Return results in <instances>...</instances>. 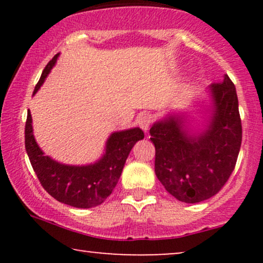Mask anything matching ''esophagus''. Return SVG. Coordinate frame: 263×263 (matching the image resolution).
<instances>
[{
	"mask_svg": "<svg viewBox=\"0 0 263 263\" xmlns=\"http://www.w3.org/2000/svg\"><path fill=\"white\" fill-rule=\"evenodd\" d=\"M152 122H153V116L148 112L141 114L138 118V124L140 125V128L145 132L148 130L149 125L152 124Z\"/></svg>",
	"mask_w": 263,
	"mask_h": 263,
	"instance_id": "34e87169",
	"label": "esophagus"
}]
</instances>
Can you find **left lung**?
Returning a JSON list of instances; mask_svg holds the SVG:
<instances>
[{"label":"left lung","instance_id":"8db88e82","mask_svg":"<svg viewBox=\"0 0 263 263\" xmlns=\"http://www.w3.org/2000/svg\"><path fill=\"white\" fill-rule=\"evenodd\" d=\"M210 116L200 132L185 127V115H167L149 129L154 171L164 188L185 203L204 201L228 182L242 143L236 87L228 75L210 86Z\"/></svg>","mask_w":263,"mask_h":263}]
</instances>
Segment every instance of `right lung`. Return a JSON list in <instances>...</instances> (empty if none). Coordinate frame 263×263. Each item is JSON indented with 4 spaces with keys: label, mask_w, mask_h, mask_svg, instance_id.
Here are the masks:
<instances>
[{
    "label": "right lung",
    "mask_w": 263,
    "mask_h": 263,
    "mask_svg": "<svg viewBox=\"0 0 263 263\" xmlns=\"http://www.w3.org/2000/svg\"><path fill=\"white\" fill-rule=\"evenodd\" d=\"M59 55L53 56L46 64L33 95L41 88ZM143 136V132L138 127L115 132L107 139L105 153L95 164L81 166L61 164L49 156H44V152L39 148L33 136L32 116L28 110L25 125V148L39 182L53 199L71 207L91 208L103 203L112 193L129 153Z\"/></svg>",
    "instance_id": "add662e5"
}]
</instances>
